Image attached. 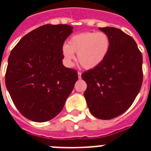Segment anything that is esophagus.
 Wrapping results in <instances>:
<instances>
[{
  "instance_id": "obj_1",
  "label": "esophagus",
  "mask_w": 151,
  "mask_h": 151,
  "mask_svg": "<svg viewBox=\"0 0 151 151\" xmlns=\"http://www.w3.org/2000/svg\"><path fill=\"white\" fill-rule=\"evenodd\" d=\"M78 78L80 79L81 77V72H78Z\"/></svg>"
}]
</instances>
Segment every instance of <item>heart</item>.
<instances>
[{"mask_svg":"<svg viewBox=\"0 0 151 151\" xmlns=\"http://www.w3.org/2000/svg\"><path fill=\"white\" fill-rule=\"evenodd\" d=\"M110 39L103 32H85L72 36L62 47L65 64L70 65L77 53L78 61L86 70L101 65L109 53Z\"/></svg>","mask_w":151,"mask_h":151,"instance_id":"obj_1","label":"heart"}]
</instances>
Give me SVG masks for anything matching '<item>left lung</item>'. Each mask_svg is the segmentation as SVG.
Instances as JSON below:
<instances>
[{
    "instance_id": "obj_1",
    "label": "left lung",
    "mask_w": 151,
    "mask_h": 151,
    "mask_svg": "<svg viewBox=\"0 0 151 151\" xmlns=\"http://www.w3.org/2000/svg\"><path fill=\"white\" fill-rule=\"evenodd\" d=\"M110 39L108 55L98 67L81 74L87 84L84 97L90 112L108 120L132 105L142 83V56L134 40L113 27L99 28Z\"/></svg>"
}]
</instances>
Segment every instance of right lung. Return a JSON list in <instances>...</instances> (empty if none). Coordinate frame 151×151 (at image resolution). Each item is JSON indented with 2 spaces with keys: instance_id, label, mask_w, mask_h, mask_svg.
I'll use <instances>...</instances> for the list:
<instances>
[{
  "instance_id": "add662e5",
  "label": "right lung",
  "mask_w": 151,
  "mask_h": 151,
  "mask_svg": "<svg viewBox=\"0 0 151 151\" xmlns=\"http://www.w3.org/2000/svg\"><path fill=\"white\" fill-rule=\"evenodd\" d=\"M68 24H45L22 37L11 51L5 86L17 110L31 121L53 119L63 109L78 72L62 64Z\"/></svg>"
}]
</instances>
